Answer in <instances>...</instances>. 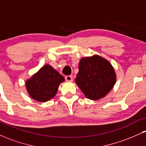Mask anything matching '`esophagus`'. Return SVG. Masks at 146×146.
Instances as JSON below:
<instances>
[{
  "label": "esophagus",
  "instance_id": "obj_1",
  "mask_svg": "<svg viewBox=\"0 0 146 146\" xmlns=\"http://www.w3.org/2000/svg\"><path fill=\"white\" fill-rule=\"evenodd\" d=\"M65 80L67 82H72L73 81V78H72V76H71V75H66L65 77Z\"/></svg>",
  "mask_w": 146,
  "mask_h": 146
}]
</instances>
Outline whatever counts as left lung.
Instances as JSON below:
<instances>
[{"label":"left lung","mask_w":146,"mask_h":146,"mask_svg":"<svg viewBox=\"0 0 146 146\" xmlns=\"http://www.w3.org/2000/svg\"><path fill=\"white\" fill-rule=\"evenodd\" d=\"M115 82V70L108 60L97 55L80 60L75 83L87 98L98 100L104 98Z\"/></svg>","instance_id":"8db88e82"}]
</instances>
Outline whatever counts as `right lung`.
I'll return each instance as SVG.
<instances>
[{
  "mask_svg": "<svg viewBox=\"0 0 146 146\" xmlns=\"http://www.w3.org/2000/svg\"><path fill=\"white\" fill-rule=\"evenodd\" d=\"M64 81L62 75L51 66L46 64L27 80L26 88L33 99L45 102L56 95L60 84Z\"/></svg>",
  "mask_w": 146,
  "mask_h": 146,
  "instance_id": "right-lung-1",
  "label": "right lung"
}]
</instances>
